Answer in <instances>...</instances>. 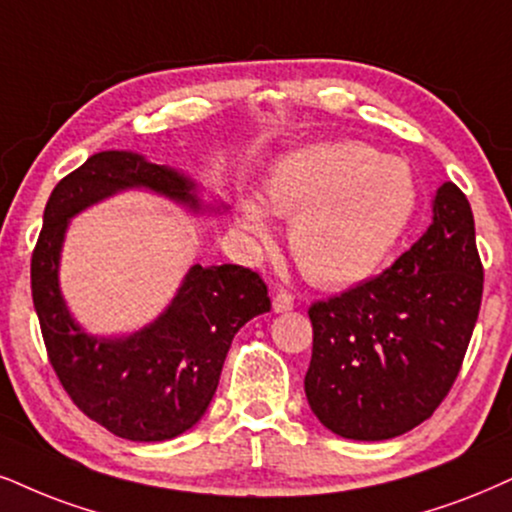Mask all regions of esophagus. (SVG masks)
I'll return each mask as SVG.
<instances>
[{
	"instance_id": "1",
	"label": "esophagus",
	"mask_w": 512,
	"mask_h": 512,
	"mask_svg": "<svg viewBox=\"0 0 512 512\" xmlns=\"http://www.w3.org/2000/svg\"><path fill=\"white\" fill-rule=\"evenodd\" d=\"M294 308V296L287 294V292H277L273 296V311L275 313H287Z\"/></svg>"
}]
</instances>
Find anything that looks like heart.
<instances>
[{
	"label": "heart",
	"instance_id": "b5f03b06",
	"mask_svg": "<svg viewBox=\"0 0 512 512\" xmlns=\"http://www.w3.org/2000/svg\"><path fill=\"white\" fill-rule=\"evenodd\" d=\"M270 213L292 218L289 246L320 287L363 282L391 254L413 220L418 185L396 156L361 142H323L277 161L266 182ZM268 211L239 201V225L258 244L273 239Z\"/></svg>",
	"mask_w": 512,
	"mask_h": 512
}]
</instances>
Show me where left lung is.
<instances>
[{"label":"left lung","mask_w":512,"mask_h":512,"mask_svg":"<svg viewBox=\"0 0 512 512\" xmlns=\"http://www.w3.org/2000/svg\"><path fill=\"white\" fill-rule=\"evenodd\" d=\"M432 225L372 280L308 308L313 356L306 399L327 430L382 441L425 422L456 382L484 268L470 201L444 182Z\"/></svg>","instance_id":"left-lung-1"}]
</instances>
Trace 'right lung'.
<instances>
[{"label": "right lung", "instance_id": "1", "mask_svg": "<svg viewBox=\"0 0 512 512\" xmlns=\"http://www.w3.org/2000/svg\"><path fill=\"white\" fill-rule=\"evenodd\" d=\"M144 187L201 211L197 185L132 151H99L54 187L30 261V287L49 363L87 418L116 437L166 441L201 420L239 327L270 311L261 275L244 266H192L154 323L130 337H94L59 289L68 220L123 189Z\"/></svg>", "mask_w": 512, "mask_h": 512}]
</instances>
